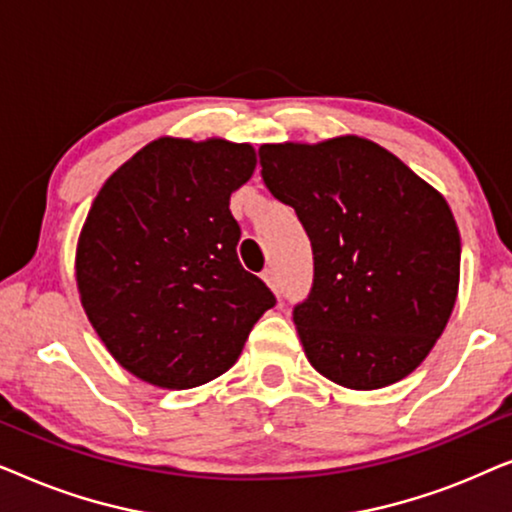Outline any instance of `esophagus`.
<instances>
[{"label":"esophagus","instance_id":"34e87169","mask_svg":"<svg viewBox=\"0 0 512 512\" xmlns=\"http://www.w3.org/2000/svg\"><path fill=\"white\" fill-rule=\"evenodd\" d=\"M263 282L270 286L272 291L275 293H279V277H277V272L272 270V268H268V270H263Z\"/></svg>","mask_w":512,"mask_h":512}]
</instances>
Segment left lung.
<instances>
[{
    "mask_svg": "<svg viewBox=\"0 0 512 512\" xmlns=\"http://www.w3.org/2000/svg\"><path fill=\"white\" fill-rule=\"evenodd\" d=\"M261 174L296 209L314 282L293 307L307 361L347 389H382L422 363L459 291L461 240L436 188L370 139L263 144Z\"/></svg>",
    "mask_w": 512,
    "mask_h": 512,
    "instance_id": "1",
    "label": "left lung"
}]
</instances>
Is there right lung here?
Returning a JSON list of instances; mask_svg holds the SVG:
<instances>
[{
	"mask_svg": "<svg viewBox=\"0 0 512 512\" xmlns=\"http://www.w3.org/2000/svg\"><path fill=\"white\" fill-rule=\"evenodd\" d=\"M254 167L251 144L160 137L97 193L76 286L104 347L139 380L191 389L223 375L277 303L237 258L230 193Z\"/></svg>",
	"mask_w": 512,
	"mask_h": 512,
	"instance_id": "obj_1",
	"label": "right lung"
}]
</instances>
